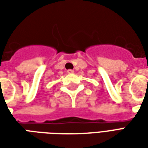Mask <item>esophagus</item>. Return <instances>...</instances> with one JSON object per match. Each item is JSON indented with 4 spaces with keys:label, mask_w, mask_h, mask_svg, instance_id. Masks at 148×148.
I'll return each mask as SVG.
<instances>
[{
    "label": "esophagus",
    "mask_w": 148,
    "mask_h": 148,
    "mask_svg": "<svg viewBox=\"0 0 148 148\" xmlns=\"http://www.w3.org/2000/svg\"><path fill=\"white\" fill-rule=\"evenodd\" d=\"M67 73L68 74H72V73H74V71L73 70H68Z\"/></svg>",
    "instance_id": "1"
}]
</instances>
